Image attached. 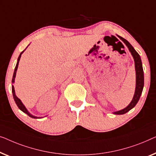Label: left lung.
Listing matches in <instances>:
<instances>
[{
    "label": "left lung",
    "instance_id": "1",
    "mask_svg": "<svg viewBox=\"0 0 156 156\" xmlns=\"http://www.w3.org/2000/svg\"><path fill=\"white\" fill-rule=\"evenodd\" d=\"M117 37L121 39V40L124 42L128 49L129 51L131 52V55H132L133 60H134L135 63V70H136V88H135V93L133 95V99L131 101V102L129 103L128 106L125 107L121 110L114 112L113 114L115 115H124V114L128 112L129 110H131V109H133V107L136 106V105L137 104V102H139L141 97V95L143 91L144 85V70L143 66H142V62L141 57H140L139 54L137 53V51H136L130 43L126 39L123 38V37L117 35Z\"/></svg>",
    "mask_w": 156,
    "mask_h": 156
}]
</instances>
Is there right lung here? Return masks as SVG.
<instances>
[{
	"mask_svg": "<svg viewBox=\"0 0 156 156\" xmlns=\"http://www.w3.org/2000/svg\"><path fill=\"white\" fill-rule=\"evenodd\" d=\"M30 45V44H29ZM28 45V46H29ZM27 46V47H28ZM26 48V49H27ZM26 49L24 50V51H23L20 53V56L18 57V58H17V64H16V66H15V71H14V73H13V76H12V83H15V76H16V73H17V68H18V64H19V61H20V59L21 58V55L23 54V53L24 51H25ZM12 95H13V98H14V100L15 103H16L17 106L19 107V109H20L21 111H23L24 113L27 114V115L29 116V117H32V118H34V119H39V118H42V117H36V116H34L32 115L31 113H30V112L27 110V108H26L25 105H23V103L22 102V101L20 100V99H19L17 97V95H15V88H14V86L13 85H12Z\"/></svg>",
	"mask_w": 156,
	"mask_h": 156,
	"instance_id": "1",
	"label": "right lung"
}]
</instances>
